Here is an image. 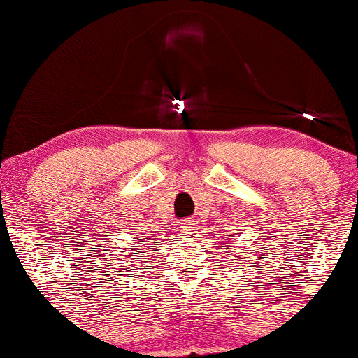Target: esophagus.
<instances>
[{
    "label": "esophagus",
    "mask_w": 358,
    "mask_h": 358,
    "mask_svg": "<svg viewBox=\"0 0 358 358\" xmlns=\"http://www.w3.org/2000/svg\"><path fill=\"white\" fill-rule=\"evenodd\" d=\"M193 230H196V229L193 227V222L191 220L182 222V225H180V232H184V234H193Z\"/></svg>",
    "instance_id": "1"
}]
</instances>
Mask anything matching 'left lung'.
Returning <instances> with one entry per match:
<instances>
[{
	"instance_id": "obj_1",
	"label": "left lung",
	"mask_w": 358,
	"mask_h": 358,
	"mask_svg": "<svg viewBox=\"0 0 358 358\" xmlns=\"http://www.w3.org/2000/svg\"><path fill=\"white\" fill-rule=\"evenodd\" d=\"M227 241H229V239H227ZM236 248H237V242L236 241H229V244L222 245V249H224L227 255H229V257H232L230 255H234V252H236V251H239V249H236Z\"/></svg>"
}]
</instances>
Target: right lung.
<instances>
[{"instance_id": "add662e5", "label": "right lung", "mask_w": 358, "mask_h": 358, "mask_svg": "<svg viewBox=\"0 0 358 358\" xmlns=\"http://www.w3.org/2000/svg\"><path fill=\"white\" fill-rule=\"evenodd\" d=\"M150 236L147 234H141L140 239H136V245H133L131 249H134L133 252H126L124 249L119 248H113L109 255V261L110 266H113V271L116 270H126L131 271V268H136L138 264H141V261L147 259L150 249L153 248V239H148Z\"/></svg>"}]
</instances>
